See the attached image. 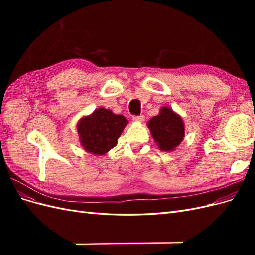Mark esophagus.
Segmentation results:
<instances>
[{
    "label": "esophagus",
    "instance_id": "esophagus-1",
    "mask_svg": "<svg viewBox=\"0 0 255 255\" xmlns=\"http://www.w3.org/2000/svg\"><path fill=\"white\" fill-rule=\"evenodd\" d=\"M133 120L138 121V122H142L144 120V116L143 115H138V116H133Z\"/></svg>",
    "mask_w": 255,
    "mask_h": 255
}]
</instances>
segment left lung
<instances>
[{"mask_svg": "<svg viewBox=\"0 0 255 255\" xmlns=\"http://www.w3.org/2000/svg\"><path fill=\"white\" fill-rule=\"evenodd\" d=\"M153 139L163 151H172L184 138V123L179 115L169 107H161L160 112L149 122Z\"/></svg>", "mask_w": 255, "mask_h": 255, "instance_id": "obj_1", "label": "left lung"}]
</instances>
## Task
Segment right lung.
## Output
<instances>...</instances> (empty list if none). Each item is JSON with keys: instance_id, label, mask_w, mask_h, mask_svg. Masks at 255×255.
Segmentation results:
<instances>
[{"instance_id": "obj_1", "label": "right lung", "mask_w": 255, "mask_h": 255, "mask_svg": "<svg viewBox=\"0 0 255 255\" xmlns=\"http://www.w3.org/2000/svg\"><path fill=\"white\" fill-rule=\"evenodd\" d=\"M128 120L125 116L100 107L78 123V132L84 149L95 155H103L117 144Z\"/></svg>"}]
</instances>
